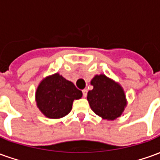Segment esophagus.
Here are the masks:
<instances>
[{
	"instance_id": "1",
	"label": "esophagus",
	"mask_w": 160,
	"mask_h": 160,
	"mask_svg": "<svg viewBox=\"0 0 160 160\" xmlns=\"http://www.w3.org/2000/svg\"><path fill=\"white\" fill-rule=\"evenodd\" d=\"M82 93H83V97L84 98L87 97V89H84V90H82Z\"/></svg>"
}]
</instances>
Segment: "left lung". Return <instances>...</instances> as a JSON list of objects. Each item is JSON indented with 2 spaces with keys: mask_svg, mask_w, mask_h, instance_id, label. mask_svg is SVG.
Here are the masks:
<instances>
[{
  "mask_svg": "<svg viewBox=\"0 0 160 160\" xmlns=\"http://www.w3.org/2000/svg\"><path fill=\"white\" fill-rule=\"evenodd\" d=\"M91 85L93 89L87 92V99L94 113L108 121L120 118L128 104L120 84L101 73L92 79Z\"/></svg>",
  "mask_w": 160,
  "mask_h": 160,
  "instance_id": "left-lung-1",
  "label": "left lung"
}]
</instances>
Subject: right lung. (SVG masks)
Here are the masks:
<instances>
[{"instance_id":"obj_1","label":"right lung","mask_w":160,"mask_h":160,"mask_svg":"<svg viewBox=\"0 0 160 160\" xmlns=\"http://www.w3.org/2000/svg\"><path fill=\"white\" fill-rule=\"evenodd\" d=\"M81 97L82 92L58 73L43 78L35 93L37 106L44 117L50 119L67 116L72 110L73 100Z\"/></svg>"}]
</instances>
